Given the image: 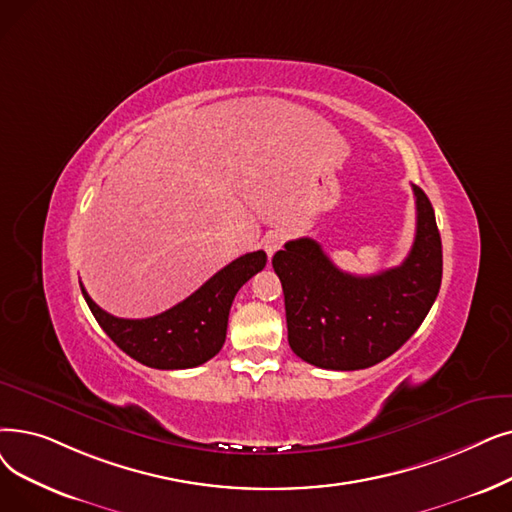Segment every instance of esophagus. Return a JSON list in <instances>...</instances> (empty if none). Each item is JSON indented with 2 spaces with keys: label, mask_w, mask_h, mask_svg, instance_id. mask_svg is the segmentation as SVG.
Segmentation results:
<instances>
[{
  "label": "esophagus",
  "mask_w": 512,
  "mask_h": 512,
  "mask_svg": "<svg viewBox=\"0 0 512 512\" xmlns=\"http://www.w3.org/2000/svg\"><path fill=\"white\" fill-rule=\"evenodd\" d=\"M284 240H286V234H284V232H270V234H265V238H263V249H265V253H268V255L272 257V255L282 247Z\"/></svg>",
  "instance_id": "1"
}]
</instances>
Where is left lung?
<instances>
[{
	"instance_id": "1",
	"label": "left lung",
	"mask_w": 512,
	"mask_h": 512,
	"mask_svg": "<svg viewBox=\"0 0 512 512\" xmlns=\"http://www.w3.org/2000/svg\"><path fill=\"white\" fill-rule=\"evenodd\" d=\"M416 196L414 244L397 268L341 272L311 238L288 240L272 259L284 291L288 345L307 364L362 370L402 347L427 318L441 286V236L427 194Z\"/></svg>"
}]
</instances>
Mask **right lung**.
<instances>
[{"label": "right lung", "mask_w": 512, "mask_h": 512, "mask_svg": "<svg viewBox=\"0 0 512 512\" xmlns=\"http://www.w3.org/2000/svg\"><path fill=\"white\" fill-rule=\"evenodd\" d=\"M268 255L247 253L209 278L198 291L159 316L127 320L98 307L81 284V293L106 335L129 358L159 370L201 366L226 343L230 307L240 286L265 268Z\"/></svg>", "instance_id": "obj_1"}]
</instances>
